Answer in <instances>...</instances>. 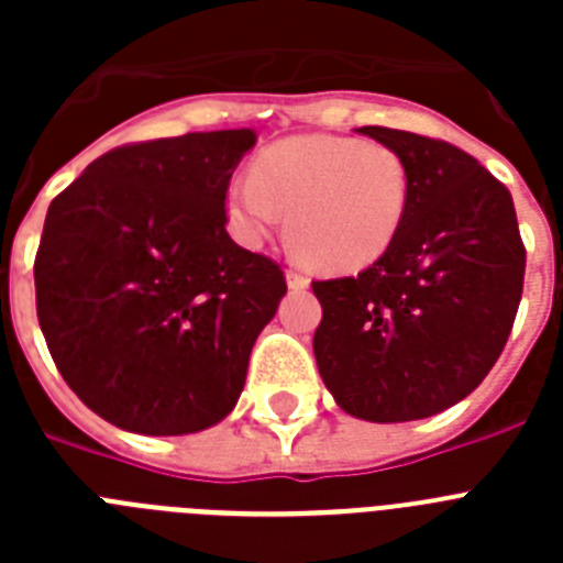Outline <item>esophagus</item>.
I'll return each mask as SVG.
<instances>
[{
    "label": "esophagus",
    "instance_id": "obj_1",
    "mask_svg": "<svg viewBox=\"0 0 563 563\" xmlns=\"http://www.w3.org/2000/svg\"><path fill=\"white\" fill-rule=\"evenodd\" d=\"M285 278H287V287H290V290H307V287H310V278H307L305 273L287 271Z\"/></svg>",
    "mask_w": 563,
    "mask_h": 563
}]
</instances>
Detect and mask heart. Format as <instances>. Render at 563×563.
<instances>
[{
    "instance_id": "obj_1",
    "label": "heart",
    "mask_w": 563,
    "mask_h": 563,
    "mask_svg": "<svg viewBox=\"0 0 563 563\" xmlns=\"http://www.w3.org/2000/svg\"><path fill=\"white\" fill-rule=\"evenodd\" d=\"M409 168L395 148L343 134H298L258 154L225 191L233 236L262 245L287 213V245L330 276L386 256L409 211Z\"/></svg>"
}]
</instances>
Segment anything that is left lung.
Segmentation results:
<instances>
[{"mask_svg":"<svg viewBox=\"0 0 563 563\" xmlns=\"http://www.w3.org/2000/svg\"><path fill=\"white\" fill-rule=\"evenodd\" d=\"M409 168L395 245L357 276L312 282L321 380L346 415L406 422L440 415L485 380L525 285L514 197L445 141L361 126Z\"/></svg>","mask_w":563,"mask_h":563,"instance_id":"left-lung-1","label":"left lung"}]
</instances>
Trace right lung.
Listing matches in <instances>:
<instances>
[{"mask_svg":"<svg viewBox=\"0 0 563 563\" xmlns=\"http://www.w3.org/2000/svg\"><path fill=\"white\" fill-rule=\"evenodd\" d=\"M253 129L132 143L49 202L36 253L47 350L87 409L123 431L197 434L245 389L285 273L225 231Z\"/></svg>","mask_w":563,"mask_h":563,"instance_id":"obj_1","label":"right lung"}]
</instances>
